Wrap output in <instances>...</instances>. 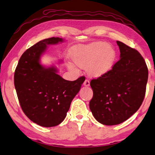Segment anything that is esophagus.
I'll list each match as a JSON object with an SVG mask.
<instances>
[{
    "instance_id": "34e87169",
    "label": "esophagus",
    "mask_w": 155,
    "mask_h": 155,
    "mask_svg": "<svg viewBox=\"0 0 155 155\" xmlns=\"http://www.w3.org/2000/svg\"><path fill=\"white\" fill-rule=\"evenodd\" d=\"M84 85L85 86H86V87L89 86H90V81L87 80H86L85 81H84Z\"/></svg>"
}]
</instances>
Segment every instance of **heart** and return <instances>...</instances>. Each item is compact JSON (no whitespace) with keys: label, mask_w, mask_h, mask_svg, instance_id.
Wrapping results in <instances>:
<instances>
[{"label":"heart","mask_w":155,"mask_h":155,"mask_svg":"<svg viewBox=\"0 0 155 155\" xmlns=\"http://www.w3.org/2000/svg\"><path fill=\"white\" fill-rule=\"evenodd\" d=\"M70 58L73 63L81 69H87L92 77L98 78L112 69L116 58V52L112 46L104 42H94L77 46L71 51ZM68 68L74 71V65Z\"/></svg>","instance_id":"obj_1"}]
</instances>
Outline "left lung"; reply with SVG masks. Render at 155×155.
Segmentation results:
<instances>
[{"mask_svg": "<svg viewBox=\"0 0 155 155\" xmlns=\"http://www.w3.org/2000/svg\"><path fill=\"white\" fill-rule=\"evenodd\" d=\"M120 59L112 69L90 81L93 97L90 109L99 123L114 125L134 115L144 100L148 71L136 49L117 41Z\"/></svg>", "mask_w": 155, "mask_h": 155, "instance_id": "1", "label": "left lung"}]
</instances>
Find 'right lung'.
<instances>
[{
	"label": "right lung",
	"mask_w": 155,
	"mask_h": 155,
	"mask_svg": "<svg viewBox=\"0 0 155 155\" xmlns=\"http://www.w3.org/2000/svg\"><path fill=\"white\" fill-rule=\"evenodd\" d=\"M62 42L61 38L52 37L35 44L23 52L15 71V87L23 111L42 127L56 126L65 119L85 80L84 77L65 80L54 66L46 68L40 63L47 46Z\"/></svg>",
	"instance_id": "right-lung-1"
}]
</instances>
